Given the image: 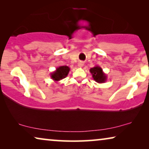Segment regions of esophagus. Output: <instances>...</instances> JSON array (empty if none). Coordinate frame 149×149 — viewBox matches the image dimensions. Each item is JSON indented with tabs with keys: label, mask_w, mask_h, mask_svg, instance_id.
<instances>
[{
	"label": "esophagus",
	"mask_w": 149,
	"mask_h": 149,
	"mask_svg": "<svg viewBox=\"0 0 149 149\" xmlns=\"http://www.w3.org/2000/svg\"><path fill=\"white\" fill-rule=\"evenodd\" d=\"M83 66H84V62H79L78 63V66L80 67V68L83 67Z\"/></svg>",
	"instance_id": "1"
}]
</instances>
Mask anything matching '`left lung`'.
<instances>
[{"label":"left lung","instance_id":"obj_1","mask_svg":"<svg viewBox=\"0 0 149 149\" xmlns=\"http://www.w3.org/2000/svg\"><path fill=\"white\" fill-rule=\"evenodd\" d=\"M89 72L92 74L93 80L98 83H105L107 80V76L103 72L102 69L99 66H95L89 70Z\"/></svg>","mask_w":149,"mask_h":149}]
</instances>
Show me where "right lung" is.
<instances>
[{"instance_id": "obj_1", "label": "right lung", "mask_w": 149, "mask_h": 149, "mask_svg": "<svg viewBox=\"0 0 149 149\" xmlns=\"http://www.w3.org/2000/svg\"><path fill=\"white\" fill-rule=\"evenodd\" d=\"M70 68L67 66H62L58 67L56 70L51 73V78L56 82L66 78L70 71Z\"/></svg>"}]
</instances>
